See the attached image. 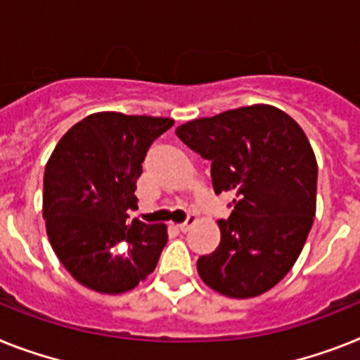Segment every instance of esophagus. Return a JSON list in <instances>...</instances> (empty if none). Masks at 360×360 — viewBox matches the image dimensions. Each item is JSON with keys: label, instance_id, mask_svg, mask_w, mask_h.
<instances>
[{"label": "esophagus", "instance_id": "esophagus-1", "mask_svg": "<svg viewBox=\"0 0 360 360\" xmlns=\"http://www.w3.org/2000/svg\"><path fill=\"white\" fill-rule=\"evenodd\" d=\"M195 221H198V217H195L194 214H188V217L185 219V223H179V225H177V229H179L181 232H188L190 229H192V225H195Z\"/></svg>", "mask_w": 360, "mask_h": 360}]
</instances>
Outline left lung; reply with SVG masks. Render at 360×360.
<instances>
[{
    "label": "left lung",
    "instance_id": "1",
    "mask_svg": "<svg viewBox=\"0 0 360 360\" xmlns=\"http://www.w3.org/2000/svg\"><path fill=\"white\" fill-rule=\"evenodd\" d=\"M175 134L210 161L214 192L234 195L232 214L217 221L219 245L199 256V276L231 298L269 291L291 271L315 217L319 168L306 134L265 104L195 119Z\"/></svg>",
    "mask_w": 360,
    "mask_h": 360
}]
</instances>
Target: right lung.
I'll use <instances>...</instances> for the list:
<instances>
[{
  "mask_svg": "<svg viewBox=\"0 0 360 360\" xmlns=\"http://www.w3.org/2000/svg\"><path fill=\"white\" fill-rule=\"evenodd\" d=\"M172 119L95 113L54 148L44 175V217L53 250L75 280L119 295L153 273L168 234L128 219L148 148Z\"/></svg>",
  "mask_w": 360,
  "mask_h": 360,
  "instance_id": "obj_1",
  "label": "right lung"
}]
</instances>
